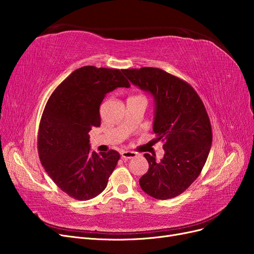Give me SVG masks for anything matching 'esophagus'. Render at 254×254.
Returning a JSON list of instances; mask_svg holds the SVG:
<instances>
[{
    "instance_id": "34e87169",
    "label": "esophagus",
    "mask_w": 254,
    "mask_h": 254,
    "mask_svg": "<svg viewBox=\"0 0 254 254\" xmlns=\"http://www.w3.org/2000/svg\"><path fill=\"white\" fill-rule=\"evenodd\" d=\"M121 157L123 160H129V159H133L136 157V153L133 151H129V150H124L121 152Z\"/></svg>"
}]
</instances>
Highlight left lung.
I'll return each mask as SVG.
<instances>
[{
	"instance_id": "left-lung-1",
	"label": "left lung",
	"mask_w": 254,
	"mask_h": 254,
	"mask_svg": "<svg viewBox=\"0 0 254 254\" xmlns=\"http://www.w3.org/2000/svg\"><path fill=\"white\" fill-rule=\"evenodd\" d=\"M134 86L155 98L153 132L162 141L163 159L145 153L147 173L140 179L149 196L166 200L183 193L200 175L212 144L205 107L190 83L158 67L123 70Z\"/></svg>"
}]
</instances>
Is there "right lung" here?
<instances>
[{"label":"right lung","instance_id":"obj_1","mask_svg":"<svg viewBox=\"0 0 254 254\" xmlns=\"http://www.w3.org/2000/svg\"><path fill=\"white\" fill-rule=\"evenodd\" d=\"M130 83L117 68L86 65L75 70L53 92L43 110L38 152L56 186L76 200H89L106 189L120 160L117 150L91 152L89 131L101 126L106 94Z\"/></svg>","mask_w":254,"mask_h":254}]
</instances>
